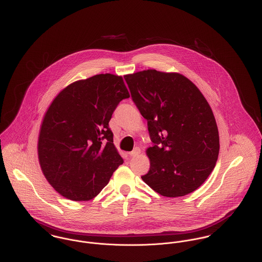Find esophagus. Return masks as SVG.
Masks as SVG:
<instances>
[{
	"label": "esophagus",
	"instance_id": "esophagus-1",
	"mask_svg": "<svg viewBox=\"0 0 262 262\" xmlns=\"http://www.w3.org/2000/svg\"><path fill=\"white\" fill-rule=\"evenodd\" d=\"M140 151H141V150H140L139 147H135L134 149L132 150V151L129 153V155H130V156H137V155L140 153Z\"/></svg>",
	"mask_w": 262,
	"mask_h": 262
}]
</instances>
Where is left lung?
<instances>
[{"mask_svg":"<svg viewBox=\"0 0 262 262\" xmlns=\"http://www.w3.org/2000/svg\"><path fill=\"white\" fill-rule=\"evenodd\" d=\"M153 146L149 171L141 179L161 195L192 192L213 171L220 149L213 111L186 76L155 70L124 76Z\"/></svg>","mask_w":262,"mask_h":262,"instance_id":"left-lung-1","label":"left lung"}]
</instances>
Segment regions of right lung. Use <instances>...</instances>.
Returning a JSON list of instances; mask_svg holds the SVG:
<instances>
[{
	"label": "right lung",
	"instance_id": "right-lung-1",
	"mask_svg": "<svg viewBox=\"0 0 262 262\" xmlns=\"http://www.w3.org/2000/svg\"><path fill=\"white\" fill-rule=\"evenodd\" d=\"M129 97L122 76L102 74L71 83L49 106L40 128L38 158L47 182L64 198L94 199L124 162L109 122Z\"/></svg>",
	"mask_w": 262,
	"mask_h": 262
}]
</instances>
